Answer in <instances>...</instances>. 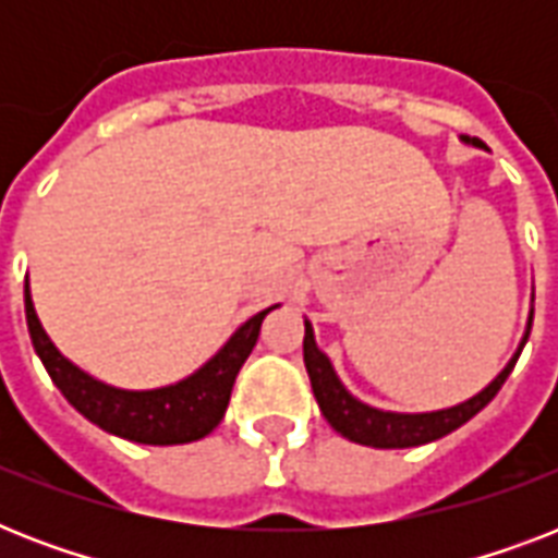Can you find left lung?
<instances>
[{
  "label": "left lung",
  "mask_w": 558,
  "mask_h": 558,
  "mask_svg": "<svg viewBox=\"0 0 558 558\" xmlns=\"http://www.w3.org/2000/svg\"><path fill=\"white\" fill-rule=\"evenodd\" d=\"M469 142V138H466ZM472 144L477 147H486L484 142L472 138ZM304 365L310 373V381H313V393L322 405V414L327 416V423L353 442H362V446H373V449H408V446H423V442L440 440L446 434H451L454 428H460L463 423H469L472 416L486 408L495 399V393L501 390V385L507 381V376L512 373L515 362H519L521 350L527 344V336L521 341L519 353L510 359V365L504 367L489 388H484L477 397H472L463 405L446 408V411H432V414H390V411H376V408L359 402L344 390V385L339 381L336 371H332L330 359L324 356L322 350L315 348L313 327L310 322L304 324ZM530 327H533V318H530Z\"/></svg>",
  "instance_id": "obj_1"
}]
</instances>
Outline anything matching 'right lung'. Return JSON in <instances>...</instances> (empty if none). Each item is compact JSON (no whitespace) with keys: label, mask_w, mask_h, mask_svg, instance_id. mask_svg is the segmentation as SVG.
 Listing matches in <instances>:
<instances>
[{"label":"right lung","mask_w":558,"mask_h":558,"mask_svg":"<svg viewBox=\"0 0 558 558\" xmlns=\"http://www.w3.org/2000/svg\"><path fill=\"white\" fill-rule=\"evenodd\" d=\"M266 315L269 310L248 318L231 336L226 348L219 350L202 371L193 373L191 379L159 390H118L95 381L57 353L46 330L39 327L28 287H25V322H28L31 341L60 393L104 432L118 434L124 440L147 442V446L191 442L217 428L226 414L228 399H231L236 373L257 344Z\"/></svg>","instance_id":"add662e5"}]
</instances>
